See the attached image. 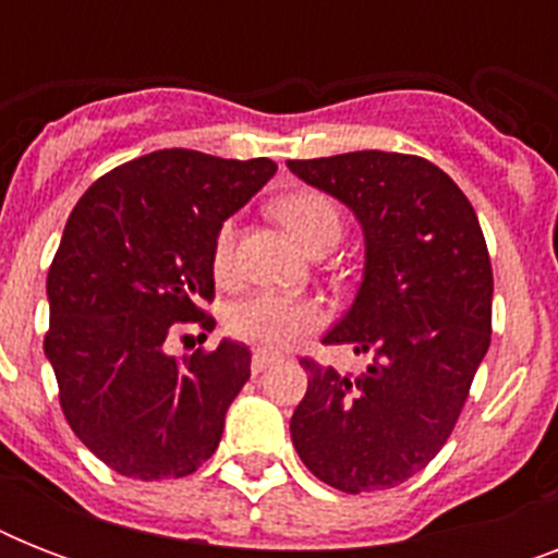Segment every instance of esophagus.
Masks as SVG:
<instances>
[{"label":"esophagus","mask_w":558,"mask_h":558,"mask_svg":"<svg viewBox=\"0 0 558 558\" xmlns=\"http://www.w3.org/2000/svg\"><path fill=\"white\" fill-rule=\"evenodd\" d=\"M278 359H280V353H271V350H254L252 371L254 373H263L269 365H275Z\"/></svg>","instance_id":"34e87169"}]
</instances>
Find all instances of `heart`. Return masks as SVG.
<instances>
[{
  "mask_svg": "<svg viewBox=\"0 0 558 558\" xmlns=\"http://www.w3.org/2000/svg\"><path fill=\"white\" fill-rule=\"evenodd\" d=\"M275 214L306 248H315V245L327 243V240H339L341 234L339 205H336L330 193L315 191V187L283 193L275 202ZM234 219H226L217 228L214 245H210V266L217 271V278H228L231 269H234ZM318 324H322L318 301L304 295L269 292V289L240 298L226 310L228 336L260 350L287 348L289 341L313 332Z\"/></svg>",
  "mask_w": 558,
  "mask_h": 558,
  "instance_id": "b5f03b06",
  "label": "heart"
}]
</instances>
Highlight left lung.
<instances>
[{
    "mask_svg": "<svg viewBox=\"0 0 558 558\" xmlns=\"http://www.w3.org/2000/svg\"><path fill=\"white\" fill-rule=\"evenodd\" d=\"M287 165L362 222L365 280L324 344L371 356L356 376L301 359L310 385L289 423L292 442L341 493L390 489L446 446L489 350L484 231L466 193L420 156L359 150Z\"/></svg>",
    "mask_w": 558,
    "mask_h": 558,
    "instance_id": "obj_1",
    "label": "left lung"
}]
</instances>
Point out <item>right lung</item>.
Listing matches in <instances>:
<instances>
[{
  "mask_svg": "<svg viewBox=\"0 0 558 558\" xmlns=\"http://www.w3.org/2000/svg\"><path fill=\"white\" fill-rule=\"evenodd\" d=\"M271 159L156 150L83 193L48 269V330L60 408L118 475L185 477L217 451L226 411L252 376L240 341L170 356V332L214 330V234L260 191Z\"/></svg>",
  "mask_w": 558,
  "mask_h": 558,
  "instance_id": "obj_1",
  "label": "right lung"
}]
</instances>
